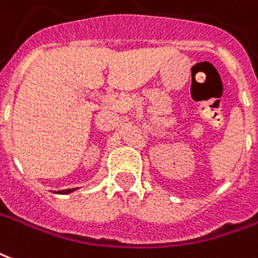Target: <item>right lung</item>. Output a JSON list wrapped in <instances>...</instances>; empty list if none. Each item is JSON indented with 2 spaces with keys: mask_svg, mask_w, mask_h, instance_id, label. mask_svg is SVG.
Listing matches in <instances>:
<instances>
[{
  "mask_svg": "<svg viewBox=\"0 0 258 258\" xmlns=\"http://www.w3.org/2000/svg\"><path fill=\"white\" fill-rule=\"evenodd\" d=\"M74 190H75V188H68V190H62V191H58V192H60V194H68V192L74 191Z\"/></svg>",
  "mask_w": 258,
  "mask_h": 258,
  "instance_id": "1",
  "label": "right lung"
}]
</instances>
